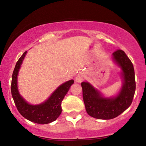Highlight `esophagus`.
I'll return each mask as SVG.
<instances>
[{
	"label": "esophagus",
	"instance_id": "esophagus-1",
	"mask_svg": "<svg viewBox=\"0 0 146 146\" xmlns=\"http://www.w3.org/2000/svg\"><path fill=\"white\" fill-rule=\"evenodd\" d=\"M84 79H85V77L84 74H82V73H79V74L77 75L76 77H75V80L79 83L83 82V81L84 80Z\"/></svg>",
	"mask_w": 146,
	"mask_h": 146
}]
</instances>
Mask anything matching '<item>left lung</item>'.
<instances>
[{
	"mask_svg": "<svg viewBox=\"0 0 146 146\" xmlns=\"http://www.w3.org/2000/svg\"><path fill=\"white\" fill-rule=\"evenodd\" d=\"M112 55L123 70L124 80L122 89L117 97L105 98L89 83H82L86 111L96 119L108 120L118 117L131 104L135 92V71L131 60L122 50H117Z\"/></svg>",
	"mask_w": 146,
	"mask_h": 146,
	"instance_id": "obj_1",
	"label": "left lung"
}]
</instances>
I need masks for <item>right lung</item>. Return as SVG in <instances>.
Masks as SVG:
<instances>
[{
  "mask_svg": "<svg viewBox=\"0 0 146 146\" xmlns=\"http://www.w3.org/2000/svg\"><path fill=\"white\" fill-rule=\"evenodd\" d=\"M27 51L22 54L17 62L12 75L11 94L18 111L25 119L38 124H48L54 121L62 112L61 103L64 97L67 94L71 85L73 84V79L68 81L58 87L46 101L39 105H30L25 102L19 95L17 90V75Z\"/></svg>",
  "mask_w": 146,
  "mask_h": 146,
  "instance_id": "right-lung-1",
  "label": "right lung"
}]
</instances>
